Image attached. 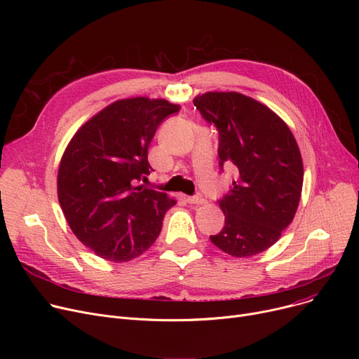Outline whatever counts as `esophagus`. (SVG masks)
Wrapping results in <instances>:
<instances>
[{
    "label": "esophagus",
    "instance_id": "esophagus-1",
    "mask_svg": "<svg viewBox=\"0 0 359 359\" xmlns=\"http://www.w3.org/2000/svg\"><path fill=\"white\" fill-rule=\"evenodd\" d=\"M186 202L187 203H192V205H203V203H206V201L203 198H201V196H187Z\"/></svg>",
    "mask_w": 359,
    "mask_h": 359
}]
</instances>
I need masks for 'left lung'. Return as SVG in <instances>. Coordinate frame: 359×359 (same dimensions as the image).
<instances>
[{"label":"left lung","mask_w":359,"mask_h":359,"mask_svg":"<svg viewBox=\"0 0 359 359\" xmlns=\"http://www.w3.org/2000/svg\"><path fill=\"white\" fill-rule=\"evenodd\" d=\"M194 104L218 129L219 167L237 170L230 192L218 201L225 225L210 238L234 257L265 252L292 222L303 189L292 132L268 106L237 91H208Z\"/></svg>","instance_id":"1"}]
</instances>
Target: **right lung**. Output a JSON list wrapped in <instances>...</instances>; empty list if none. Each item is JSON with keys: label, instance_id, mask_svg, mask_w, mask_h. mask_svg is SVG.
Returning a JSON list of instances; mask_svg holds the SVG:
<instances>
[{"label": "right lung", "instance_id": "add662e5", "mask_svg": "<svg viewBox=\"0 0 359 359\" xmlns=\"http://www.w3.org/2000/svg\"><path fill=\"white\" fill-rule=\"evenodd\" d=\"M179 110L164 99L116 100L67 145L56 180L60 205L75 237L99 257L129 262L157 240L176 201L135 183L149 175L148 147L158 125Z\"/></svg>", "mask_w": 359, "mask_h": 359}]
</instances>
